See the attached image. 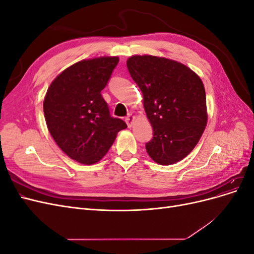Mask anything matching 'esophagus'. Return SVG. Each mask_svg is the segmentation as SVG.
Returning a JSON list of instances; mask_svg holds the SVG:
<instances>
[{
  "label": "esophagus",
  "mask_w": 254,
  "mask_h": 254,
  "mask_svg": "<svg viewBox=\"0 0 254 254\" xmlns=\"http://www.w3.org/2000/svg\"><path fill=\"white\" fill-rule=\"evenodd\" d=\"M133 121H134V117H133V115H132V114H129L128 117L126 118V123H127L128 127H131V126H132Z\"/></svg>",
  "instance_id": "esophagus-1"
}]
</instances>
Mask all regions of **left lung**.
Wrapping results in <instances>:
<instances>
[{
    "label": "left lung",
    "instance_id": "obj_1",
    "mask_svg": "<svg viewBox=\"0 0 254 254\" xmlns=\"http://www.w3.org/2000/svg\"><path fill=\"white\" fill-rule=\"evenodd\" d=\"M132 79L153 129L146 150L156 163L179 162L194 149L204 131L207 112L200 77L176 60L134 55L127 60Z\"/></svg>",
    "mask_w": 254,
    "mask_h": 254
}]
</instances>
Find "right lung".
<instances>
[{"mask_svg":"<svg viewBox=\"0 0 254 254\" xmlns=\"http://www.w3.org/2000/svg\"><path fill=\"white\" fill-rule=\"evenodd\" d=\"M119 57L81 60L54 79L43 102L45 122L54 141L81 164L98 162L117 134L127 128L112 118L101 91L108 83Z\"/></svg>","mask_w":254,"mask_h":254,"instance_id":"obj_1","label":"right lung"}]
</instances>
